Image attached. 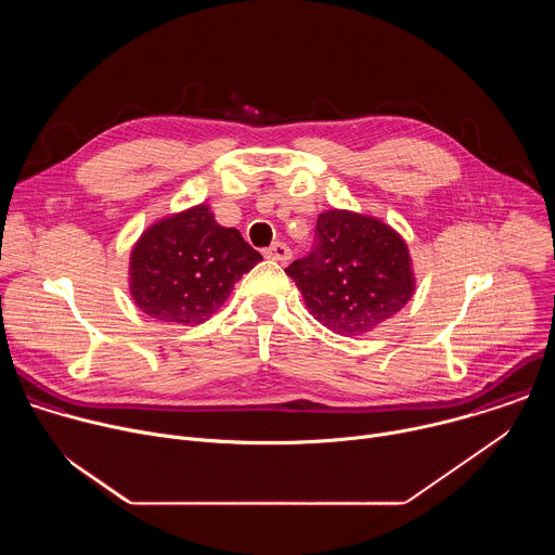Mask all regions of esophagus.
<instances>
[{"instance_id":"1","label":"esophagus","mask_w":555,"mask_h":555,"mask_svg":"<svg viewBox=\"0 0 555 555\" xmlns=\"http://www.w3.org/2000/svg\"><path fill=\"white\" fill-rule=\"evenodd\" d=\"M263 255H266L268 259H272V261H279V263H285V261H289V259H292V250H289L283 242L272 244Z\"/></svg>"}]
</instances>
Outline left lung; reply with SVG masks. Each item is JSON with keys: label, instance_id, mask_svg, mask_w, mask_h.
<instances>
[{"label": "left lung", "instance_id": "left-lung-1", "mask_svg": "<svg viewBox=\"0 0 555 555\" xmlns=\"http://www.w3.org/2000/svg\"><path fill=\"white\" fill-rule=\"evenodd\" d=\"M307 309L343 336H362L392 319L415 292L406 242L377 217L332 208L319 215L315 246L285 268Z\"/></svg>", "mask_w": 555, "mask_h": 555}]
</instances>
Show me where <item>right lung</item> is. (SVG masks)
Segmentation results:
<instances>
[{
    "label": "right lung",
    "instance_id": "right-lung-1",
    "mask_svg": "<svg viewBox=\"0 0 555 555\" xmlns=\"http://www.w3.org/2000/svg\"><path fill=\"white\" fill-rule=\"evenodd\" d=\"M263 257L208 204L151 223L129 257V292L151 319L193 327L225 302L234 283Z\"/></svg>",
    "mask_w": 555,
    "mask_h": 555
}]
</instances>
